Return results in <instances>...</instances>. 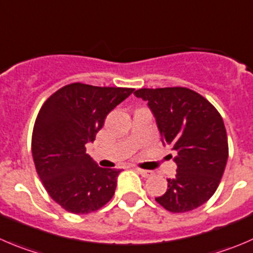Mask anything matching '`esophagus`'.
Returning <instances> with one entry per match:
<instances>
[{
	"label": "esophagus",
	"instance_id": "1",
	"mask_svg": "<svg viewBox=\"0 0 253 253\" xmlns=\"http://www.w3.org/2000/svg\"><path fill=\"white\" fill-rule=\"evenodd\" d=\"M136 170L141 174L142 176H151L153 174V171L151 170H146V169H141V168H136Z\"/></svg>",
	"mask_w": 253,
	"mask_h": 253
}]
</instances>
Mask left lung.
I'll use <instances>...</instances> for the list:
<instances>
[{
	"mask_svg": "<svg viewBox=\"0 0 253 253\" xmlns=\"http://www.w3.org/2000/svg\"><path fill=\"white\" fill-rule=\"evenodd\" d=\"M136 97L148 104L162 143L176 156V174L156 202L170 212H186L207 203L216 192L229 157L221 115L198 92L186 87L139 89Z\"/></svg>",
	"mask_w": 253,
	"mask_h": 253,
	"instance_id": "1",
	"label": "left lung"
}]
</instances>
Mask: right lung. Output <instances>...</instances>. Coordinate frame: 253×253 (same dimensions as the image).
Listing matches in <instances>:
<instances>
[{
  "label": "right lung",
  "instance_id": "obj_1",
  "mask_svg": "<svg viewBox=\"0 0 253 253\" xmlns=\"http://www.w3.org/2000/svg\"><path fill=\"white\" fill-rule=\"evenodd\" d=\"M133 92L73 83L43 104L32 134L37 173L51 199L77 215L96 211L111 200L120 169L101 168L86 153L107 115Z\"/></svg>",
  "mask_w": 253,
  "mask_h": 253
}]
</instances>
